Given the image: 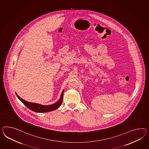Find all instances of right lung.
I'll use <instances>...</instances> for the list:
<instances>
[{"instance_id":"add662e5","label":"right lung","mask_w":149,"mask_h":149,"mask_svg":"<svg viewBox=\"0 0 149 149\" xmlns=\"http://www.w3.org/2000/svg\"><path fill=\"white\" fill-rule=\"evenodd\" d=\"M63 93H64V90H63V91L61 92V98L57 102L54 103V104L50 105H42L39 104H37V103L28 102L26 100H25L24 99L21 98L17 93H15V94L17 96V97L22 101V102L27 108L30 109L31 110L33 111L36 112L42 113V112H50L52 111L56 110V109H57L58 108L61 106V103L63 102Z\"/></svg>"}]
</instances>
